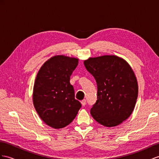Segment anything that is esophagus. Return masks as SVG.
<instances>
[{
    "label": "esophagus",
    "mask_w": 159,
    "mask_h": 159,
    "mask_svg": "<svg viewBox=\"0 0 159 159\" xmlns=\"http://www.w3.org/2000/svg\"><path fill=\"white\" fill-rule=\"evenodd\" d=\"M81 104H82L83 106H84V105H86V100L83 99V100L81 101Z\"/></svg>",
    "instance_id": "obj_1"
}]
</instances>
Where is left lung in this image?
Listing matches in <instances>:
<instances>
[{
  "label": "left lung",
  "mask_w": 159,
  "mask_h": 159,
  "mask_svg": "<svg viewBox=\"0 0 159 159\" xmlns=\"http://www.w3.org/2000/svg\"><path fill=\"white\" fill-rule=\"evenodd\" d=\"M97 86V100L91 114L98 123L113 127L127 120L136 103L135 75L124 60L116 56L90 58L84 62Z\"/></svg>",
  "instance_id": "1"
}]
</instances>
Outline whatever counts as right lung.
I'll list each match as a JSON object with an SVG mask.
<instances>
[{
  "instance_id": "add662e5",
  "label": "right lung",
  "mask_w": 159,
  "mask_h": 159,
  "mask_svg": "<svg viewBox=\"0 0 159 159\" xmlns=\"http://www.w3.org/2000/svg\"><path fill=\"white\" fill-rule=\"evenodd\" d=\"M78 60L64 56H54L43 64L36 76L34 107L40 118L53 128H62L70 124L81 107L70 83Z\"/></svg>"
}]
</instances>
